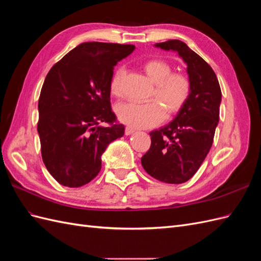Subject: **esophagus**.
I'll return each mask as SVG.
<instances>
[{"label":"esophagus","instance_id":"1","mask_svg":"<svg viewBox=\"0 0 261 261\" xmlns=\"http://www.w3.org/2000/svg\"><path fill=\"white\" fill-rule=\"evenodd\" d=\"M134 132H135V129H134L133 127H129V126H127V127L125 128V135H130V134H133Z\"/></svg>","mask_w":261,"mask_h":261}]
</instances>
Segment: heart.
I'll list each match as a JSON object with an SVG mask.
<instances>
[{
  "mask_svg": "<svg viewBox=\"0 0 261 261\" xmlns=\"http://www.w3.org/2000/svg\"><path fill=\"white\" fill-rule=\"evenodd\" d=\"M143 69L154 84L151 99L146 103H123L116 108V115L122 123L137 128H148L159 124L163 116L177 113L191 96L192 84L183 73H172V66L160 59L148 60ZM124 68L114 70L110 80L109 89L115 98L123 96L122 80Z\"/></svg>",
  "mask_w": 261,
  "mask_h": 261,
  "instance_id": "1",
  "label": "heart"
}]
</instances>
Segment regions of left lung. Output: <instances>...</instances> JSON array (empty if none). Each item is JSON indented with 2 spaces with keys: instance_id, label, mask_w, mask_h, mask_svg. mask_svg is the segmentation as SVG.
<instances>
[{
  "instance_id": "obj_1",
  "label": "left lung",
  "mask_w": 261,
  "mask_h": 261,
  "mask_svg": "<svg viewBox=\"0 0 261 261\" xmlns=\"http://www.w3.org/2000/svg\"><path fill=\"white\" fill-rule=\"evenodd\" d=\"M154 45L175 51L183 59L192 91L174 120L149 133L151 146L141 158V165L158 180L181 184L198 171L212 146L222 93L211 66L186 43L169 40Z\"/></svg>"
}]
</instances>
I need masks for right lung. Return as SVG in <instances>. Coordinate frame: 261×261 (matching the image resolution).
<instances>
[{
	"label": "right lung",
	"mask_w": 261,
	"mask_h": 261,
	"mask_svg": "<svg viewBox=\"0 0 261 261\" xmlns=\"http://www.w3.org/2000/svg\"><path fill=\"white\" fill-rule=\"evenodd\" d=\"M134 50L133 44L84 42L46 75L37 129L43 163L61 185L88 184L100 172L109 144L124 135L111 109L109 84L117 62Z\"/></svg>",
	"instance_id": "right-lung-1"
}]
</instances>
